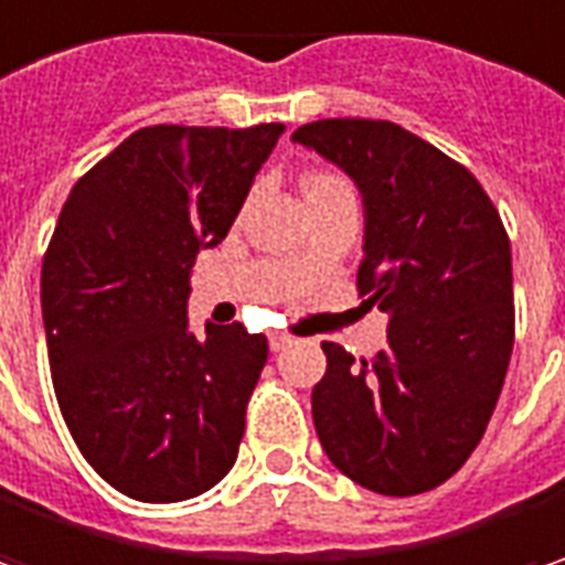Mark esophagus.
I'll return each instance as SVG.
<instances>
[{
  "mask_svg": "<svg viewBox=\"0 0 565 565\" xmlns=\"http://www.w3.org/2000/svg\"><path fill=\"white\" fill-rule=\"evenodd\" d=\"M290 341H294V338H290V334H284V331H275V334H271V338H268V348H271V351H275V354H278V351H284V348H287V344H290Z\"/></svg>",
  "mask_w": 565,
  "mask_h": 565,
  "instance_id": "obj_1",
  "label": "esophagus"
}]
</instances>
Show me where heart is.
<instances>
[{
    "label": "heart",
    "instance_id": "obj_1",
    "mask_svg": "<svg viewBox=\"0 0 565 565\" xmlns=\"http://www.w3.org/2000/svg\"><path fill=\"white\" fill-rule=\"evenodd\" d=\"M329 189H348V183L338 180V177H329V173H316V177H309L307 183H303V195L329 192Z\"/></svg>",
    "mask_w": 565,
    "mask_h": 565
}]
</instances>
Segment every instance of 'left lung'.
Listing matches in <instances>:
<instances>
[{"mask_svg": "<svg viewBox=\"0 0 565 565\" xmlns=\"http://www.w3.org/2000/svg\"><path fill=\"white\" fill-rule=\"evenodd\" d=\"M290 141L354 180L356 287L363 307L388 312V344L370 360L322 344L319 443L373 493H427L468 461L503 392L515 334L503 221L461 163L395 122L319 119Z\"/></svg>", "mask_w": 565, "mask_h": 565, "instance_id": "left-lung-1", "label": "left lung"}]
</instances>
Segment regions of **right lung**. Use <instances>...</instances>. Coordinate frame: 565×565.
I'll return each instance as SVG.
<instances>
[{"instance_id": "obj_1", "label": "right lung", "mask_w": 565, "mask_h": 565, "mask_svg": "<svg viewBox=\"0 0 565 565\" xmlns=\"http://www.w3.org/2000/svg\"><path fill=\"white\" fill-rule=\"evenodd\" d=\"M281 132L138 129L62 205L40 275L53 388L87 465L132 500H192L234 468L268 341L239 322L195 334L189 278Z\"/></svg>"}]
</instances>
